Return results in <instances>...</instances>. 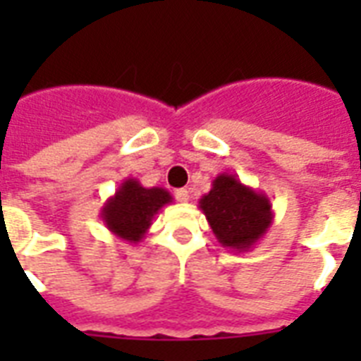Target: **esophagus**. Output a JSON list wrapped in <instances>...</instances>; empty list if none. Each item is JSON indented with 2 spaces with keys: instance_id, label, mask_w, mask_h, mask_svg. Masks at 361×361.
Returning <instances> with one entry per match:
<instances>
[{
  "instance_id": "obj_1",
  "label": "esophagus",
  "mask_w": 361,
  "mask_h": 361,
  "mask_svg": "<svg viewBox=\"0 0 361 361\" xmlns=\"http://www.w3.org/2000/svg\"><path fill=\"white\" fill-rule=\"evenodd\" d=\"M174 197H176V200H178V202H187L191 195H189V191H187V189H176Z\"/></svg>"
}]
</instances>
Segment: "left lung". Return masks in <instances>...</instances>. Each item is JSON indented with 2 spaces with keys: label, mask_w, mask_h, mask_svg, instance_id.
Wrapping results in <instances>:
<instances>
[{
  "label": "left lung",
  "mask_w": 361,
  "mask_h": 361,
  "mask_svg": "<svg viewBox=\"0 0 361 361\" xmlns=\"http://www.w3.org/2000/svg\"><path fill=\"white\" fill-rule=\"evenodd\" d=\"M221 245L243 252L257 245L274 223V209L266 192L243 185L234 174H219L212 189L198 200Z\"/></svg>",
  "instance_id": "8db88e82"
}]
</instances>
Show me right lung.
<instances>
[{"label": "right lung", "mask_w": 361, "mask_h": 361, "mask_svg": "<svg viewBox=\"0 0 361 361\" xmlns=\"http://www.w3.org/2000/svg\"><path fill=\"white\" fill-rule=\"evenodd\" d=\"M170 202L172 195L163 187H144L136 178H127L104 202L101 219L114 236L138 243L146 238L153 217Z\"/></svg>", "instance_id": "1"}]
</instances>
